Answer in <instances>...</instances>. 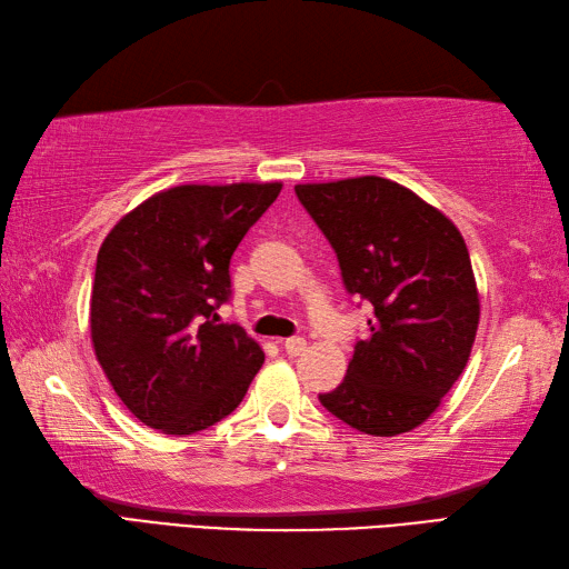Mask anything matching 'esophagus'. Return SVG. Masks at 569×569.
Returning <instances> with one entry per match:
<instances>
[{
	"mask_svg": "<svg viewBox=\"0 0 569 569\" xmlns=\"http://www.w3.org/2000/svg\"><path fill=\"white\" fill-rule=\"evenodd\" d=\"M284 350L289 352V356H301V352L307 350V340L301 336H292L284 340Z\"/></svg>",
	"mask_w": 569,
	"mask_h": 569,
	"instance_id": "34e87169",
	"label": "esophagus"
}]
</instances>
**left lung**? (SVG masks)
<instances>
[{
	"mask_svg": "<svg viewBox=\"0 0 569 569\" xmlns=\"http://www.w3.org/2000/svg\"><path fill=\"white\" fill-rule=\"evenodd\" d=\"M338 258L346 292L372 305L348 372L319 401L370 436L423 423L458 382L475 343L479 297L460 231L385 178L297 184Z\"/></svg>",
	"mask_w": 569,
	"mask_h": 569,
	"instance_id": "8db88e82",
	"label": "left lung"
}]
</instances>
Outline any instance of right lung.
<instances>
[{
    "label": "right lung",
    "mask_w": 569,
    "mask_h": 569,
    "mask_svg": "<svg viewBox=\"0 0 569 569\" xmlns=\"http://www.w3.org/2000/svg\"><path fill=\"white\" fill-rule=\"evenodd\" d=\"M280 182L182 184L136 207L97 256V360L138 421L189 436L226 419L264 362L241 326L219 323L231 256Z\"/></svg>",
    "instance_id": "add662e5"
}]
</instances>
